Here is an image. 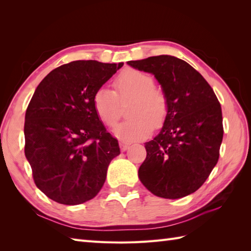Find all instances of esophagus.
I'll use <instances>...</instances> for the list:
<instances>
[{"label":"esophagus","instance_id":"obj_1","mask_svg":"<svg viewBox=\"0 0 251 251\" xmlns=\"http://www.w3.org/2000/svg\"><path fill=\"white\" fill-rule=\"evenodd\" d=\"M119 146H120L121 151H126V150L129 149V147H130V144L125 143V142H120V143H119Z\"/></svg>","mask_w":251,"mask_h":251}]
</instances>
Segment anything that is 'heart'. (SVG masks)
<instances>
[{"instance_id": "b5f03b06", "label": "heart", "mask_w": 251, "mask_h": 251, "mask_svg": "<svg viewBox=\"0 0 251 251\" xmlns=\"http://www.w3.org/2000/svg\"><path fill=\"white\" fill-rule=\"evenodd\" d=\"M116 92L100 87L93 94L92 104L99 119L111 126L118 119L119 99H130L131 119L121 122L113 129L119 141L132 143L146 138L152 126L160 127L169 113V101L162 89L154 87L150 75L135 69H126L115 80Z\"/></svg>"}]
</instances>
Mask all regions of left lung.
I'll return each instance as SVG.
<instances>
[{
    "label": "left lung",
    "instance_id": "obj_1",
    "mask_svg": "<svg viewBox=\"0 0 251 251\" xmlns=\"http://www.w3.org/2000/svg\"><path fill=\"white\" fill-rule=\"evenodd\" d=\"M126 63L152 74L169 101L162 129L145 143L147 155L138 178L157 197H187L203 185L218 162L224 137L218 99L197 70L173 55Z\"/></svg>",
    "mask_w": 251,
    "mask_h": 251
}]
</instances>
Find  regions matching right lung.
<instances>
[{"label": "right lung", "instance_id": "1", "mask_svg": "<svg viewBox=\"0 0 251 251\" xmlns=\"http://www.w3.org/2000/svg\"><path fill=\"white\" fill-rule=\"evenodd\" d=\"M124 63L94 60L61 65L44 78L25 113V158L36 187L64 205L93 199L101 190L110 161L120 154L92 98Z\"/></svg>", "mask_w": 251, "mask_h": 251}]
</instances>
